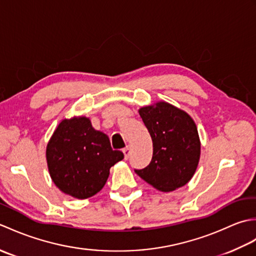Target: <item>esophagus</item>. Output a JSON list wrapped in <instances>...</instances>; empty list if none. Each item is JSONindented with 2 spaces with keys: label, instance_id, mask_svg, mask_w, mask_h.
Segmentation results:
<instances>
[{
  "label": "esophagus",
  "instance_id": "1",
  "mask_svg": "<svg viewBox=\"0 0 256 256\" xmlns=\"http://www.w3.org/2000/svg\"><path fill=\"white\" fill-rule=\"evenodd\" d=\"M123 153H124V158L128 160L130 157V154H131V148H130V146H126V148H123Z\"/></svg>",
  "mask_w": 256,
  "mask_h": 256
}]
</instances>
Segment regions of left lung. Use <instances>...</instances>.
Here are the masks:
<instances>
[{
  "mask_svg": "<svg viewBox=\"0 0 256 256\" xmlns=\"http://www.w3.org/2000/svg\"><path fill=\"white\" fill-rule=\"evenodd\" d=\"M138 112L153 140V157L148 166L134 172L160 192L184 186L194 176L200 157L194 120L167 102L140 108Z\"/></svg>",
  "mask_w": 256,
  "mask_h": 256,
  "instance_id": "obj_1",
  "label": "left lung"
}]
</instances>
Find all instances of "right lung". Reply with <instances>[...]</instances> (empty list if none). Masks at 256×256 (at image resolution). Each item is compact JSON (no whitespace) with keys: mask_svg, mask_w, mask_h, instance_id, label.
Segmentation results:
<instances>
[{"mask_svg":"<svg viewBox=\"0 0 256 256\" xmlns=\"http://www.w3.org/2000/svg\"><path fill=\"white\" fill-rule=\"evenodd\" d=\"M50 177L62 192L86 199L104 186L110 168L123 160L113 150L108 135L92 128L84 116L64 120L47 145Z\"/></svg>","mask_w":256,"mask_h":256,"instance_id":"add662e5","label":"right lung"}]
</instances>
